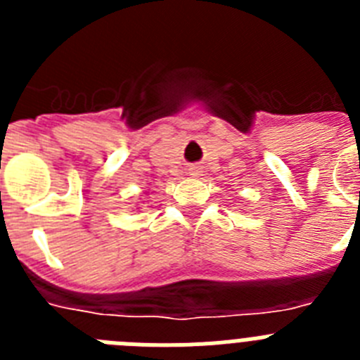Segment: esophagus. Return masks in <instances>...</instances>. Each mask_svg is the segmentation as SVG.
Returning a JSON list of instances; mask_svg holds the SVG:
<instances>
[{
    "instance_id": "34e87169",
    "label": "esophagus",
    "mask_w": 360,
    "mask_h": 360,
    "mask_svg": "<svg viewBox=\"0 0 360 360\" xmlns=\"http://www.w3.org/2000/svg\"><path fill=\"white\" fill-rule=\"evenodd\" d=\"M193 174H198V171H196V169H193Z\"/></svg>"
}]
</instances>
